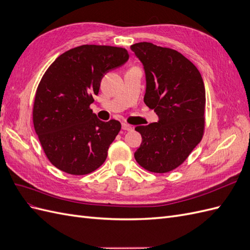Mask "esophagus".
Instances as JSON below:
<instances>
[{"label":"esophagus","mask_w":250,"mask_h":250,"mask_svg":"<svg viewBox=\"0 0 250 250\" xmlns=\"http://www.w3.org/2000/svg\"><path fill=\"white\" fill-rule=\"evenodd\" d=\"M122 129L129 131V130L133 129V127L131 125H129V124H127V123H122Z\"/></svg>","instance_id":"esophagus-1"}]
</instances>
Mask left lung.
<instances>
[{"mask_svg":"<svg viewBox=\"0 0 250 250\" xmlns=\"http://www.w3.org/2000/svg\"><path fill=\"white\" fill-rule=\"evenodd\" d=\"M146 74L144 102L157 123L135 130L142 144L134 158L145 170L167 173L183 164L202 140L206 127V88L199 71L179 52L138 42L130 47Z\"/></svg>","mask_w":250,"mask_h":250,"instance_id":"1","label":"left lung"}]
</instances>
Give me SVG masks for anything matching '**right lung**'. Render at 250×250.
<instances>
[{
    "label": "right lung",
    "mask_w": 250,
    "mask_h": 250,
    "mask_svg": "<svg viewBox=\"0 0 250 250\" xmlns=\"http://www.w3.org/2000/svg\"><path fill=\"white\" fill-rule=\"evenodd\" d=\"M124 48L83 44L58 56L43 74L33 104V125L53 166L72 175L97 170L121 130L117 120L103 122L89 105L103 75L125 63Z\"/></svg>",
    "instance_id": "add662e5"
}]
</instances>
